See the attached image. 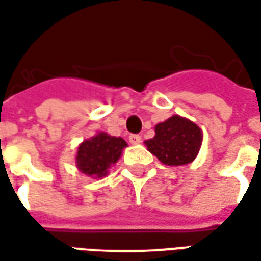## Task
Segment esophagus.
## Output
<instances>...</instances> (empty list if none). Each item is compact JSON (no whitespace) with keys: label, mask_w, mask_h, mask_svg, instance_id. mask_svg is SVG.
Here are the masks:
<instances>
[{"label":"esophagus","mask_w":261,"mask_h":261,"mask_svg":"<svg viewBox=\"0 0 261 261\" xmlns=\"http://www.w3.org/2000/svg\"><path fill=\"white\" fill-rule=\"evenodd\" d=\"M128 140H130V142L133 145H137V144L141 142V136H138V134H131V136L128 137Z\"/></svg>","instance_id":"obj_1"}]
</instances>
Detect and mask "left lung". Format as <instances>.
<instances>
[{"label":"left lung","instance_id":"obj_1","mask_svg":"<svg viewBox=\"0 0 261 261\" xmlns=\"http://www.w3.org/2000/svg\"><path fill=\"white\" fill-rule=\"evenodd\" d=\"M202 134L200 127L180 116H172L155 127V137L145 141L148 151L165 165L179 166L196 159Z\"/></svg>","mask_w":261,"mask_h":261}]
</instances>
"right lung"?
<instances>
[{"label":"right lung","instance_id":"obj_1","mask_svg":"<svg viewBox=\"0 0 261 261\" xmlns=\"http://www.w3.org/2000/svg\"><path fill=\"white\" fill-rule=\"evenodd\" d=\"M124 147L127 142L123 138L99 133L81 144L76 153V166L84 175L103 177L108 175L109 168L119 161Z\"/></svg>","mask_w":261,"mask_h":261}]
</instances>
